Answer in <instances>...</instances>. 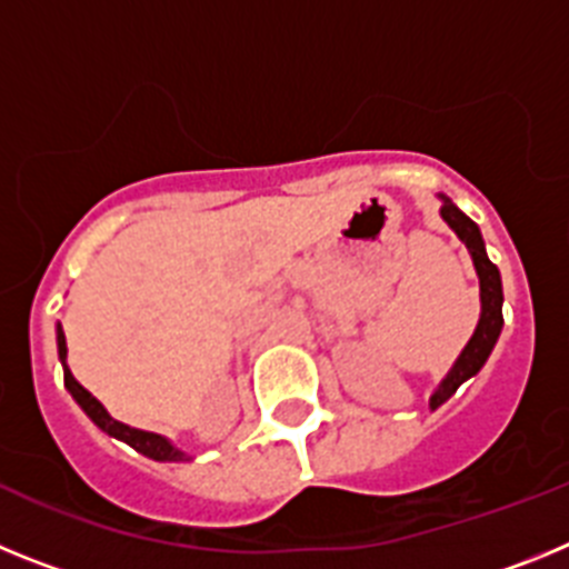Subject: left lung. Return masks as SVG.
<instances>
[{
  "instance_id": "8db88e82",
  "label": "left lung",
  "mask_w": 569,
  "mask_h": 569,
  "mask_svg": "<svg viewBox=\"0 0 569 569\" xmlns=\"http://www.w3.org/2000/svg\"><path fill=\"white\" fill-rule=\"evenodd\" d=\"M441 219H445L450 228L456 230L461 241L467 244L472 256V264H476V273H479V290H481V316H479V325L472 330L470 341L467 347L461 350V356L456 359V365L450 367V373L441 379L439 390L430 396V407H439L445 405L450 396L465 385L470 376H476L485 367L487 356L492 353V347L499 341L501 333V325H505V316H501V305H505V293H501V276L499 268L487 259V250H485V239H481V230L479 224L472 222L470 216L461 213L447 196H441Z\"/></svg>"
}]
</instances>
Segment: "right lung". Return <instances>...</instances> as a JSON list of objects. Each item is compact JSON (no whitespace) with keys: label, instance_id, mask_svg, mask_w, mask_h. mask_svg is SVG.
I'll return each instance as SVG.
<instances>
[{"label":"right lung","instance_id":"obj_1","mask_svg":"<svg viewBox=\"0 0 569 569\" xmlns=\"http://www.w3.org/2000/svg\"><path fill=\"white\" fill-rule=\"evenodd\" d=\"M57 347H59V359H62V367H64V387H68V393L77 399V405L82 407L84 413H88V419L93 421L99 430H104V433L113 436V439L124 441V445H130L133 450H139V453L148 456V459H153V461H184L188 459V456H184L179 447L170 445L164 436L148 433V430H136V427H128V425H122V421L110 419V413L102 407V401H99L97 396H90L88 390H84V387L73 379V373L68 370V365H64V359H68V345H64L62 325H57Z\"/></svg>","mask_w":569,"mask_h":569}]
</instances>
